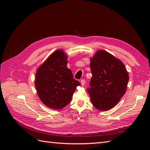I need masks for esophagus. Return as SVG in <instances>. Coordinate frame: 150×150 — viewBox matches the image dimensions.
Segmentation results:
<instances>
[{
	"instance_id": "esophagus-1",
	"label": "esophagus",
	"mask_w": 150,
	"mask_h": 150,
	"mask_svg": "<svg viewBox=\"0 0 150 150\" xmlns=\"http://www.w3.org/2000/svg\"><path fill=\"white\" fill-rule=\"evenodd\" d=\"M81 86H84V84H85V80L84 79H81Z\"/></svg>"
}]
</instances>
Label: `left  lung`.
Instances as JSON below:
<instances>
[{
    "mask_svg": "<svg viewBox=\"0 0 150 150\" xmlns=\"http://www.w3.org/2000/svg\"><path fill=\"white\" fill-rule=\"evenodd\" d=\"M93 74L88 89L93 105L107 111L116 105L126 93L129 75L119 59L104 50H99L90 59Z\"/></svg>",
    "mask_w": 150,
    "mask_h": 150,
    "instance_id": "obj_1",
    "label": "left lung"
}]
</instances>
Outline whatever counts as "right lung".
I'll return each instance as SVG.
<instances>
[{"instance_id": "right-lung-1", "label": "right lung", "mask_w": 150, "mask_h": 150, "mask_svg": "<svg viewBox=\"0 0 150 150\" xmlns=\"http://www.w3.org/2000/svg\"><path fill=\"white\" fill-rule=\"evenodd\" d=\"M67 56L62 49L52 52L37 69L35 86L40 100L51 109L61 110L69 104L81 84L67 67Z\"/></svg>"}]
</instances>
